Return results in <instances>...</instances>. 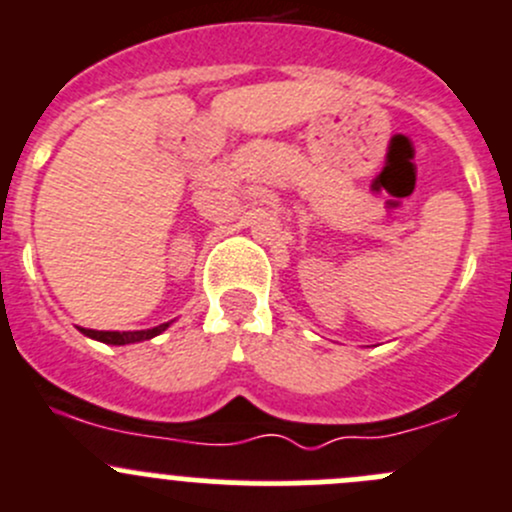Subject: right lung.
<instances>
[{
    "instance_id": "add662e5",
    "label": "right lung",
    "mask_w": 512,
    "mask_h": 512,
    "mask_svg": "<svg viewBox=\"0 0 512 512\" xmlns=\"http://www.w3.org/2000/svg\"><path fill=\"white\" fill-rule=\"evenodd\" d=\"M165 329H168V324L153 326V329H140V332H95V329H80V332L102 344H115V347H120V344H135L145 342V339H153L160 332H165Z\"/></svg>"
}]
</instances>
